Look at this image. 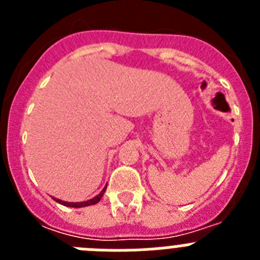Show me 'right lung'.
I'll use <instances>...</instances> for the list:
<instances>
[{"label": "right lung", "mask_w": 260, "mask_h": 260, "mask_svg": "<svg viewBox=\"0 0 260 260\" xmlns=\"http://www.w3.org/2000/svg\"><path fill=\"white\" fill-rule=\"evenodd\" d=\"M105 190H107V186H105L104 189H103V191L100 192V194L96 195L95 198L89 199V201H87V202H79V203H69V202L59 201V199H56V198H53V199H54V201H56V202H58L59 204H63V206H68V207H74V208L87 207V206H92V204H96V203H98V202L103 198V195H104Z\"/></svg>", "instance_id": "obj_1"}]
</instances>
